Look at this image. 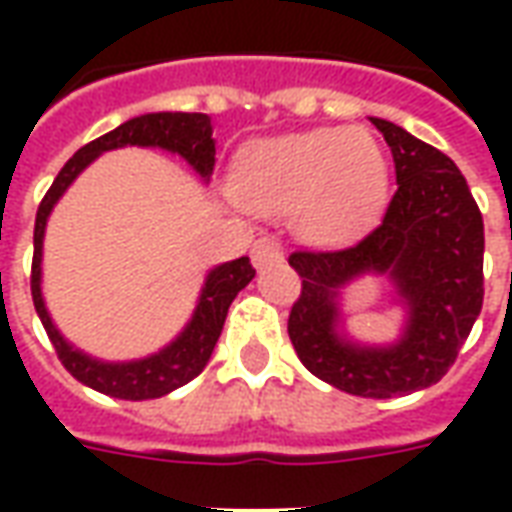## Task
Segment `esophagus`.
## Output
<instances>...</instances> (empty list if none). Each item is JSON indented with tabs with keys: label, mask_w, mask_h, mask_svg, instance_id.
<instances>
[{
	"label": "esophagus",
	"mask_w": 512,
	"mask_h": 512,
	"mask_svg": "<svg viewBox=\"0 0 512 512\" xmlns=\"http://www.w3.org/2000/svg\"><path fill=\"white\" fill-rule=\"evenodd\" d=\"M252 260H255L257 266H263L268 260H282V246L274 238L263 235V238H257L255 244H252Z\"/></svg>",
	"instance_id": "esophagus-1"
}]
</instances>
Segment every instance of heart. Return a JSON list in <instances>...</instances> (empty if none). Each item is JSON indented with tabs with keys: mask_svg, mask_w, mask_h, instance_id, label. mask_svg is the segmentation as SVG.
Instances as JSON below:
<instances>
[{
	"mask_svg": "<svg viewBox=\"0 0 512 512\" xmlns=\"http://www.w3.org/2000/svg\"><path fill=\"white\" fill-rule=\"evenodd\" d=\"M389 167L365 128H315L249 145L233 172V197L255 213L293 211L315 244L359 235L381 211Z\"/></svg>",
	"mask_w": 512,
	"mask_h": 512,
	"instance_id": "heart-1",
	"label": "heart"
}]
</instances>
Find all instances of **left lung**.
<instances>
[{"instance_id": "1", "label": "left lung", "mask_w": 512, "mask_h": 512, "mask_svg": "<svg viewBox=\"0 0 512 512\" xmlns=\"http://www.w3.org/2000/svg\"><path fill=\"white\" fill-rule=\"evenodd\" d=\"M397 191L376 230L343 249H299L301 277L288 318L301 365L359 397L411 395L447 376L483 310V213L461 169L428 142L381 117ZM362 273H389L407 304L392 346L351 344L339 332V288Z\"/></svg>"}]
</instances>
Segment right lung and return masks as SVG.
<instances>
[{"label": "right lung", "instance_id": "right-lung-1", "mask_svg": "<svg viewBox=\"0 0 512 512\" xmlns=\"http://www.w3.org/2000/svg\"><path fill=\"white\" fill-rule=\"evenodd\" d=\"M139 145V147H161L169 153H178L186 158L191 169L202 180L211 178L213 164H216V142H213L211 117L200 112H153V115H139L128 120L115 131L98 136L90 145L79 147L68 164L60 169V175L54 178L51 189L40 202L38 216H35V255H32V301L38 312L43 329L49 334L54 351L60 356L65 370L76 381L90 386L95 392L120 397V400H153V397L169 395L172 389L189 384L191 378L202 373V367L208 365L213 354V345L222 334L224 318L233 299L252 282L255 268L249 263V257H238L230 263L216 266L202 285L197 310L186 323V329L158 354H150L136 362H101L93 356L82 354L79 348H73L49 318V310L43 304V290H40V266H43V233L49 222L51 208L57 205L65 189L71 186L76 175L87 164H93L95 158L115 150V147Z\"/></svg>", "mask_w": 512, "mask_h": 512}]
</instances>
